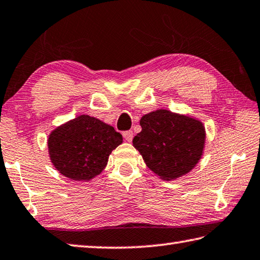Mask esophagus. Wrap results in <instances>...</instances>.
Listing matches in <instances>:
<instances>
[{
	"label": "esophagus",
	"instance_id": "obj_1",
	"mask_svg": "<svg viewBox=\"0 0 260 260\" xmlns=\"http://www.w3.org/2000/svg\"><path fill=\"white\" fill-rule=\"evenodd\" d=\"M123 137H124V139L128 141V143H131L132 141V139H134V132H132L131 130H129V131H124L123 134Z\"/></svg>",
	"mask_w": 260,
	"mask_h": 260
}]
</instances>
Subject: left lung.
<instances>
[{
  "label": "left lung",
  "mask_w": 260,
  "mask_h": 260,
  "mask_svg": "<svg viewBox=\"0 0 260 260\" xmlns=\"http://www.w3.org/2000/svg\"><path fill=\"white\" fill-rule=\"evenodd\" d=\"M140 125L132 144L160 179H178L202 158L206 132L193 117L157 110L141 117Z\"/></svg>",
  "instance_id": "1"
}]
</instances>
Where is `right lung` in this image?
I'll list each match as a JSON object with an SVG mask.
<instances>
[{"label": "right lung", "instance_id": "1", "mask_svg": "<svg viewBox=\"0 0 260 260\" xmlns=\"http://www.w3.org/2000/svg\"><path fill=\"white\" fill-rule=\"evenodd\" d=\"M122 141L113 126L80 115L53 130L47 144L58 172L75 181H89L104 170L112 150Z\"/></svg>", "mask_w": 260, "mask_h": 260}]
</instances>
